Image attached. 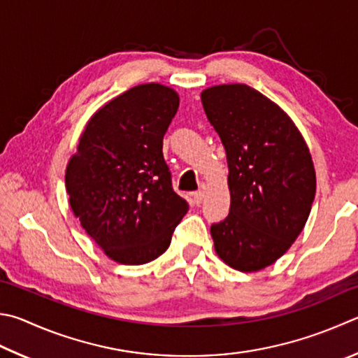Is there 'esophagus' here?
I'll return each mask as SVG.
<instances>
[{"mask_svg":"<svg viewBox=\"0 0 358 358\" xmlns=\"http://www.w3.org/2000/svg\"><path fill=\"white\" fill-rule=\"evenodd\" d=\"M192 197H194V201H196V205H200L201 201H203V199H205V192L203 191H197V192L192 194Z\"/></svg>","mask_w":358,"mask_h":358,"instance_id":"1","label":"esophagus"}]
</instances>
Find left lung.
<instances>
[{"label": "left lung", "mask_w": 358, "mask_h": 358, "mask_svg": "<svg viewBox=\"0 0 358 358\" xmlns=\"http://www.w3.org/2000/svg\"><path fill=\"white\" fill-rule=\"evenodd\" d=\"M225 147L230 213L211 225L217 257L255 272L275 263L301 235L316 192L302 133L283 109L247 84H219L200 94Z\"/></svg>", "instance_id": "left-lung-1"}]
</instances>
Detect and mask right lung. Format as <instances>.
<instances>
[{
    "label": "right lung",
    "instance_id": "1",
    "mask_svg": "<svg viewBox=\"0 0 358 358\" xmlns=\"http://www.w3.org/2000/svg\"><path fill=\"white\" fill-rule=\"evenodd\" d=\"M177 90L145 83L96 109L66 169L75 217L115 263L153 262L189 210L172 189L162 138L177 114Z\"/></svg>",
    "mask_w": 358,
    "mask_h": 358
}]
</instances>
